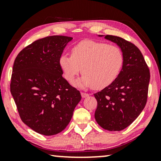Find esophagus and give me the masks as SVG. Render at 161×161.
Masks as SVG:
<instances>
[{
  "label": "esophagus",
  "mask_w": 161,
  "mask_h": 161,
  "mask_svg": "<svg viewBox=\"0 0 161 161\" xmlns=\"http://www.w3.org/2000/svg\"><path fill=\"white\" fill-rule=\"evenodd\" d=\"M81 97H82L83 98H86L87 97H89V94L84 93V92H81Z\"/></svg>",
  "instance_id": "34e87169"
}]
</instances>
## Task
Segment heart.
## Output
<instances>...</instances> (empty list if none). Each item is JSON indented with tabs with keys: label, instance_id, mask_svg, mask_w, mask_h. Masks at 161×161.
Listing matches in <instances>:
<instances>
[{
	"label": "heart",
	"instance_id": "heart-1",
	"mask_svg": "<svg viewBox=\"0 0 161 161\" xmlns=\"http://www.w3.org/2000/svg\"><path fill=\"white\" fill-rule=\"evenodd\" d=\"M123 64L124 55L119 47L92 40L80 42L72 48V56L63 54L59 58L64 76L69 82L82 70L84 75L73 84L83 89L108 86L117 78Z\"/></svg>",
	"mask_w": 161,
	"mask_h": 161
}]
</instances>
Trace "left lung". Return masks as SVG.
<instances>
[{
	"label": "left lung",
	"mask_w": 161,
	"mask_h": 161,
	"mask_svg": "<svg viewBox=\"0 0 161 161\" xmlns=\"http://www.w3.org/2000/svg\"><path fill=\"white\" fill-rule=\"evenodd\" d=\"M117 45L124 55V64L117 78L94 94V118L103 129L120 131L140 115L147 103L149 83V68L139 49L133 43L112 35H98Z\"/></svg>",
	"instance_id": "8db88e82"
}]
</instances>
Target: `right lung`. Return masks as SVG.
I'll list each match as a JSON object with an SVG mask.
<instances>
[{"mask_svg":"<svg viewBox=\"0 0 161 161\" xmlns=\"http://www.w3.org/2000/svg\"><path fill=\"white\" fill-rule=\"evenodd\" d=\"M72 37L50 36L21 50L13 65L10 91L19 116L36 133L64 130L81 100L80 92L62 77L59 58Z\"/></svg>","mask_w":161,"mask_h":161,"instance_id":"right-lung-1","label":"right lung"}]
</instances>
